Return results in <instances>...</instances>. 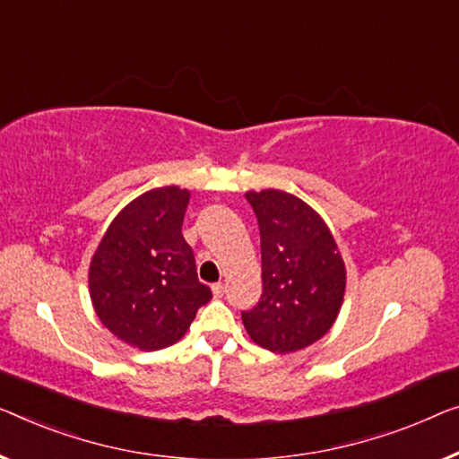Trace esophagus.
<instances>
[{"mask_svg": "<svg viewBox=\"0 0 459 459\" xmlns=\"http://www.w3.org/2000/svg\"><path fill=\"white\" fill-rule=\"evenodd\" d=\"M212 292H214V297L216 299H221L224 292H227V286H224L222 282H216V284H212Z\"/></svg>", "mask_w": 459, "mask_h": 459, "instance_id": "34e87169", "label": "esophagus"}]
</instances>
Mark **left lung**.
<instances>
[{"instance_id": "8db88e82", "label": "left lung", "mask_w": 459, "mask_h": 459, "mask_svg": "<svg viewBox=\"0 0 459 459\" xmlns=\"http://www.w3.org/2000/svg\"><path fill=\"white\" fill-rule=\"evenodd\" d=\"M262 235L264 292L243 311L249 338L289 354L324 338L346 290V265L332 230L309 204L280 189L245 194Z\"/></svg>"}]
</instances>
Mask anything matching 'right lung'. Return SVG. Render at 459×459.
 <instances>
[{
	"mask_svg": "<svg viewBox=\"0 0 459 459\" xmlns=\"http://www.w3.org/2000/svg\"><path fill=\"white\" fill-rule=\"evenodd\" d=\"M187 204L189 191L177 186L138 195L113 218L91 259L94 311L113 336L140 351L179 342L212 299L181 232Z\"/></svg>",
	"mask_w": 459,
	"mask_h": 459,
	"instance_id": "obj_1",
	"label": "right lung"
}]
</instances>
